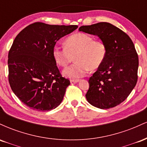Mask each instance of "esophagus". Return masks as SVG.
Listing matches in <instances>:
<instances>
[{
  "label": "esophagus",
  "instance_id": "34e87169",
  "mask_svg": "<svg viewBox=\"0 0 147 147\" xmlns=\"http://www.w3.org/2000/svg\"><path fill=\"white\" fill-rule=\"evenodd\" d=\"M79 82H80V79H70L71 83H77Z\"/></svg>",
  "mask_w": 147,
  "mask_h": 147
}]
</instances>
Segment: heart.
Wrapping results in <instances>:
<instances>
[{"instance_id": "b5f03b06", "label": "heart", "mask_w": 147, "mask_h": 147, "mask_svg": "<svg viewBox=\"0 0 147 147\" xmlns=\"http://www.w3.org/2000/svg\"><path fill=\"white\" fill-rule=\"evenodd\" d=\"M106 55L107 48L104 41L84 33L71 35L65 39L64 48L55 45L52 50L54 59L61 67L66 66L75 56V63L62 72L64 77L70 79L80 78L88 70H97L104 61Z\"/></svg>"}]
</instances>
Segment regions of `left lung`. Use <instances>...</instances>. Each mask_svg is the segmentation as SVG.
I'll use <instances>...</instances> for the list:
<instances>
[{"label":"left lung","instance_id":"obj_1","mask_svg":"<svg viewBox=\"0 0 147 147\" xmlns=\"http://www.w3.org/2000/svg\"><path fill=\"white\" fill-rule=\"evenodd\" d=\"M79 30L97 36L107 48L105 60L88 80L87 101L101 109L119 105L138 81L139 61L132 40L122 30L106 22L83 25Z\"/></svg>","mask_w":147,"mask_h":147}]
</instances>
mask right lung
Returning <instances> with one entry per match:
<instances>
[{
    "instance_id": "1",
    "label": "right lung",
    "mask_w": 147,
    "mask_h": 147,
    "mask_svg": "<svg viewBox=\"0 0 147 147\" xmlns=\"http://www.w3.org/2000/svg\"><path fill=\"white\" fill-rule=\"evenodd\" d=\"M77 28L37 22L15 38L8 54L9 85L30 109L51 111L61 103L70 81L61 75L52 50L57 41Z\"/></svg>"
}]
</instances>
